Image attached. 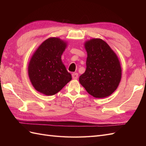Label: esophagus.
<instances>
[{
    "mask_svg": "<svg viewBox=\"0 0 146 146\" xmlns=\"http://www.w3.org/2000/svg\"><path fill=\"white\" fill-rule=\"evenodd\" d=\"M72 77L73 79H77L78 77V74L77 73H72Z\"/></svg>",
    "mask_w": 146,
    "mask_h": 146,
    "instance_id": "esophagus-1",
    "label": "esophagus"
}]
</instances>
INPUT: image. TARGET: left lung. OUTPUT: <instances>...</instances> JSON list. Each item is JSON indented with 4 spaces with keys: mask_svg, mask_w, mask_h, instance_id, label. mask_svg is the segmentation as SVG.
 <instances>
[{
    "mask_svg": "<svg viewBox=\"0 0 146 146\" xmlns=\"http://www.w3.org/2000/svg\"><path fill=\"white\" fill-rule=\"evenodd\" d=\"M86 69L79 82L86 91L96 98L111 95L121 78V68L117 55L101 39L86 41Z\"/></svg>",
    "mask_w": 146,
    "mask_h": 146,
    "instance_id": "1",
    "label": "left lung"
}]
</instances>
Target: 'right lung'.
Masks as SVG:
<instances>
[{
	"mask_svg": "<svg viewBox=\"0 0 146 146\" xmlns=\"http://www.w3.org/2000/svg\"><path fill=\"white\" fill-rule=\"evenodd\" d=\"M66 44L58 38L44 41L34 53L29 66V76L34 88L46 96L58 92L72 76L61 61Z\"/></svg>",
	"mask_w": 146,
	"mask_h": 146,
	"instance_id": "obj_1",
	"label": "right lung"
}]
</instances>
